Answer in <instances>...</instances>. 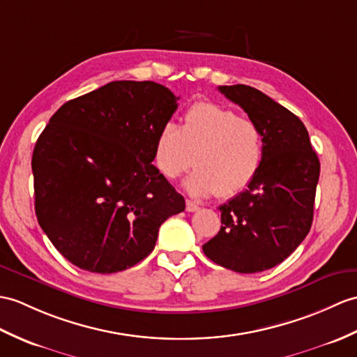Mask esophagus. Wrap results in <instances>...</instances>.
Instances as JSON below:
<instances>
[{
  "instance_id": "1",
  "label": "esophagus",
  "mask_w": 357,
  "mask_h": 357,
  "mask_svg": "<svg viewBox=\"0 0 357 357\" xmlns=\"http://www.w3.org/2000/svg\"><path fill=\"white\" fill-rule=\"evenodd\" d=\"M185 210H187L188 213H195V211H197V210H199V205H197V204H195L193 201H188V199H187V202H185Z\"/></svg>"
}]
</instances>
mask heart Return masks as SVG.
Returning a JSON list of instances; mask_svg holds the SVG:
<instances>
[{"label": "heart", "mask_w": 357, "mask_h": 357, "mask_svg": "<svg viewBox=\"0 0 357 357\" xmlns=\"http://www.w3.org/2000/svg\"><path fill=\"white\" fill-rule=\"evenodd\" d=\"M263 156L264 138L259 124L211 102L190 106L181 126L165 123L153 147L156 169L170 181L195 164L184 184L195 197L216 193L231 197L243 192L259 175Z\"/></svg>", "instance_id": "1"}]
</instances>
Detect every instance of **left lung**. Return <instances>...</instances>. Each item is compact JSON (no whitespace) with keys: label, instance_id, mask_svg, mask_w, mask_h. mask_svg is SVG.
Segmentation results:
<instances>
[{"label":"left lung","instance_id":"left-lung-1","mask_svg":"<svg viewBox=\"0 0 357 357\" xmlns=\"http://www.w3.org/2000/svg\"><path fill=\"white\" fill-rule=\"evenodd\" d=\"M219 91L259 124L264 156L245 192L219 206L220 231L202 250L223 268L255 273L286 260L309 234L319 160L303 121L284 106L248 85Z\"/></svg>","mask_w":357,"mask_h":357}]
</instances>
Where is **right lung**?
<instances>
[{
	"instance_id": "right-lung-1",
	"label": "right lung",
	"mask_w": 357,
	"mask_h": 357,
	"mask_svg": "<svg viewBox=\"0 0 357 357\" xmlns=\"http://www.w3.org/2000/svg\"><path fill=\"white\" fill-rule=\"evenodd\" d=\"M179 97L151 80H115L66 102L31 158L35 211L77 268L115 273L153 251L161 223L185 201L152 164Z\"/></svg>"
}]
</instances>
